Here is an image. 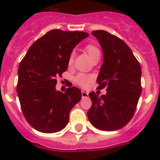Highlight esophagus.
Instances as JSON below:
<instances>
[{
  "label": "esophagus",
  "instance_id": "obj_1",
  "mask_svg": "<svg viewBox=\"0 0 160 160\" xmlns=\"http://www.w3.org/2000/svg\"><path fill=\"white\" fill-rule=\"evenodd\" d=\"M82 98H89V93L86 91H82Z\"/></svg>",
  "mask_w": 160,
  "mask_h": 160
}]
</instances>
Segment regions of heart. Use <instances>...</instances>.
I'll use <instances>...</instances> for the list:
<instances>
[{
	"mask_svg": "<svg viewBox=\"0 0 160 160\" xmlns=\"http://www.w3.org/2000/svg\"><path fill=\"white\" fill-rule=\"evenodd\" d=\"M85 51L89 55L90 59L93 61L96 58H100L101 51L99 48L93 44H87L84 48ZM74 52H71L68 58V65L70 66L74 61ZM75 81L78 84L82 87H86L90 82L92 81V77L89 74H79L76 76Z\"/></svg>",
	"mask_w": 160,
	"mask_h": 160,
	"instance_id": "1",
	"label": "heart"
}]
</instances>
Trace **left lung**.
Listing matches in <instances>:
<instances>
[{
	"instance_id": "8db88e82",
	"label": "left lung",
	"mask_w": 160,
	"mask_h": 160,
	"mask_svg": "<svg viewBox=\"0 0 160 160\" xmlns=\"http://www.w3.org/2000/svg\"><path fill=\"white\" fill-rule=\"evenodd\" d=\"M103 51V64L97 78L98 89L107 87L106 94L89 93L92 106L88 119L95 128L115 131L132 118L141 94V67L129 47L106 31L92 32Z\"/></svg>"
}]
</instances>
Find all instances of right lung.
Listing matches in <instances>:
<instances>
[{
  "instance_id": "obj_1",
  "label": "right lung",
  "mask_w": 160,
  "mask_h": 160,
  "mask_svg": "<svg viewBox=\"0 0 160 160\" xmlns=\"http://www.w3.org/2000/svg\"><path fill=\"white\" fill-rule=\"evenodd\" d=\"M89 34L54 29L35 42L18 67L17 92L22 112L37 131L57 132L69 121V113L80 102L81 90L69 87L57 91L56 77L68 67V58L76 45Z\"/></svg>"
}]
</instances>
